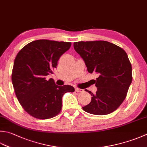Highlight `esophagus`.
<instances>
[{
  "instance_id": "34e87169",
  "label": "esophagus",
  "mask_w": 147,
  "mask_h": 147,
  "mask_svg": "<svg viewBox=\"0 0 147 147\" xmlns=\"http://www.w3.org/2000/svg\"><path fill=\"white\" fill-rule=\"evenodd\" d=\"M75 91L78 92H83V89H81V88H75Z\"/></svg>"
}]
</instances>
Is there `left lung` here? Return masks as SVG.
Returning a JSON list of instances; mask_svg holds the SVG:
<instances>
[{
    "instance_id": "8db88e82",
    "label": "left lung",
    "mask_w": 147,
    "mask_h": 147,
    "mask_svg": "<svg viewBox=\"0 0 147 147\" xmlns=\"http://www.w3.org/2000/svg\"><path fill=\"white\" fill-rule=\"evenodd\" d=\"M74 48L85 62L90 73H96L97 88L91 94V102L83 107L88 113L105 115L119 107L132 82V66L125 51L105 41L74 42Z\"/></svg>"
}]
</instances>
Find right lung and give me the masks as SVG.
Here are the masks:
<instances>
[{"instance_id": "add662e5", "label": "right lung", "mask_w": 147, "mask_h": 147, "mask_svg": "<svg viewBox=\"0 0 147 147\" xmlns=\"http://www.w3.org/2000/svg\"><path fill=\"white\" fill-rule=\"evenodd\" d=\"M71 45L69 42L39 39L28 43L17 54L13 85L20 105L31 116L39 119L54 117L61 110L63 95L74 92L71 85L58 86L53 79H47Z\"/></svg>"}]
</instances>
